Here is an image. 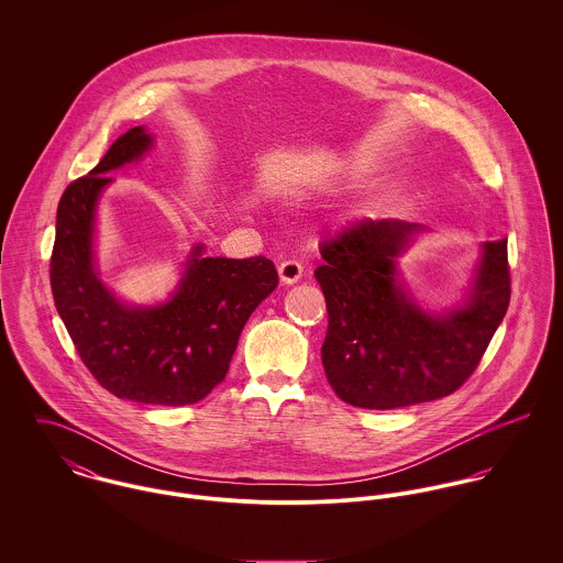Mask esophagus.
<instances>
[{
  "label": "esophagus",
  "instance_id": "1",
  "mask_svg": "<svg viewBox=\"0 0 563 563\" xmlns=\"http://www.w3.org/2000/svg\"><path fill=\"white\" fill-rule=\"evenodd\" d=\"M277 271H279L282 284H286V286L297 284V282L301 279V275H303V266H301V262H297V260H286V262H282Z\"/></svg>",
  "mask_w": 563,
  "mask_h": 563
}]
</instances>
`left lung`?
Wrapping results in <instances>:
<instances>
[{
	"instance_id": "8db88e82",
	"label": "left lung",
	"mask_w": 563,
	"mask_h": 563,
	"mask_svg": "<svg viewBox=\"0 0 563 563\" xmlns=\"http://www.w3.org/2000/svg\"><path fill=\"white\" fill-rule=\"evenodd\" d=\"M422 232L399 219H364L322 241L324 262L314 271L329 314L322 366L349 405L397 409L453 395L507 312V239L483 242L460 306L424 310L399 279L397 262Z\"/></svg>"
}]
</instances>
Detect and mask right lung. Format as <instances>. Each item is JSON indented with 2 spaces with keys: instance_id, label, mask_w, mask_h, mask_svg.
<instances>
[{
  "instance_id": "1",
  "label": "right lung",
  "mask_w": 563,
  "mask_h": 563,
  "mask_svg": "<svg viewBox=\"0 0 563 563\" xmlns=\"http://www.w3.org/2000/svg\"><path fill=\"white\" fill-rule=\"evenodd\" d=\"M154 136L132 128L101 162L67 186L56 214L49 279L56 310L81 362L119 399L179 407L201 401L219 386L251 312L277 288L275 264L206 257L192 244L168 301L130 306L101 282L95 260V221L110 170L139 162Z\"/></svg>"
}]
</instances>
